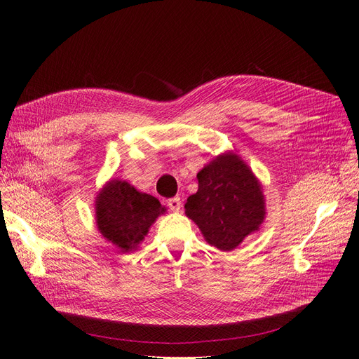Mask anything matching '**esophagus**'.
Listing matches in <instances>:
<instances>
[{
	"mask_svg": "<svg viewBox=\"0 0 359 359\" xmlns=\"http://www.w3.org/2000/svg\"><path fill=\"white\" fill-rule=\"evenodd\" d=\"M168 206H169L170 211L178 212V211L181 210V201H180V198H178V196L170 198V199L168 201Z\"/></svg>",
	"mask_w": 359,
	"mask_h": 359,
	"instance_id": "obj_1",
	"label": "esophagus"
}]
</instances>
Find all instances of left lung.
Wrapping results in <instances>:
<instances>
[{
    "label": "left lung",
    "mask_w": 359,
    "mask_h": 359,
    "mask_svg": "<svg viewBox=\"0 0 359 359\" xmlns=\"http://www.w3.org/2000/svg\"><path fill=\"white\" fill-rule=\"evenodd\" d=\"M198 191L187 198L186 214L211 245L231 252L262 224L260 184L238 156H219L198 173Z\"/></svg>",
    "instance_id": "8db88e82"
}]
</instances>
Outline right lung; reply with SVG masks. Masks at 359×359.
Here are the masks:
<instances>
[{"label": "right lung", "mask_w": 359, "mask_h": 359, "mask_svg": "<svg viewBox=\"0 0 359 359\" xmlns=\"http://www.w3.org/2000/svg\"><path fill=\"white\" fill-rule=\"evenodd\" d=\"M163 212L165 208L158 199L116 180L102 190L95 205L99 231L121 252H128L142 241L149 226Z\"/></svg>", "instance_id": "right-lung-1"}]
</instances>
